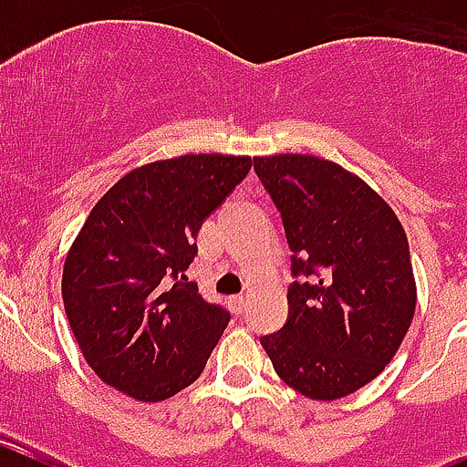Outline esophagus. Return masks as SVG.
Segmentation results:
<instances>
[{
    "label": "esophagus",
    "instance_id": "34e87169",
    "mask_svg": "<svg viewBox=\"0 0 467 467\" xmlns=\"http://www.w3.org/2000/svg\"><path fill=\"white\" fill-rule=\"evenodd\" d=\"M246 302H249V300H246V297H244V296L228 297V306H230V309H233L234 314H242L244 309H246Z\"/></svg>",
    "mask_w": 467,
    "mask_h": 467
}]
</instances>
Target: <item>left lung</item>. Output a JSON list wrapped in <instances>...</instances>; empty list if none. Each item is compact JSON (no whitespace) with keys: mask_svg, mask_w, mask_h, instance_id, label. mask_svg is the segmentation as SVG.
Here are the masks:
<instances>
[{"mask_svg":"<svg viewBox=\"0 0 467 467\" xmlns=\"http://www.w3.org/2000/svg\"><path fill=\"white\" fill-rule=\"evenodd\" d=\"M284 218L296 281L288 321L263 337L281 381L339 400L384 372L410 330L417 281L410 244L384 197L318 155L254 158Z\"/></svg>","mask_w":467,"mask_h":467,"instance_id":"obj_1","label":"left lung"}]
</instances>
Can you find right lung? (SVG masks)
Returning a JSON list of instances; mask_svg holds the SVG:
<instances>
[{"mask_svg":"<svg viewBox=\"0 0 467 467\" xmlns=\"http://www.w3.org/2000/svg\"><path fill=\"white\" fill-rule=\"evenodd\" d=\"M249 170V155H176L128 171L92 207L67 251L62 300L104 384L161 402L202 375L230 314L186 270L202 221Z\"/></svg>","mask_w":467,"mask_h":467,"instance_id":"1","label":"right lung"}]
</instances>
